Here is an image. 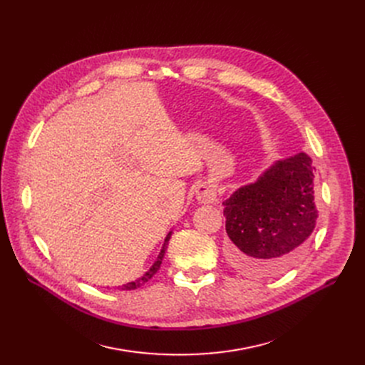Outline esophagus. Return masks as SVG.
I'll list each match as a JSON object with an SVG mask.
<instances>
[{"label":"esophagus","mask_w":365,"mask_h":365,"mask_svg":"<svg viewBox=\"0 0 365 365\" xmlns=\"http://www.w3.org/2000/svg\"><path fill=\"white\" fill-rule=\"evenodd\" d=\"M196 200L200 204H214L217 200V187L212 183H202L196 187Z\"/></svg>","instance_id":"34e87169"}]
</instances>
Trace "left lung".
Masks as SVG:
<instances>
[{
    "instance_id": "8db88e82",
    "label": "left lung",
    "mask_w": 365,
    "mask_h": 365,
    "mask_svg": "<svg viewBox=\"0 0 365 365\" xmlns=\"http://www.w3.org/2000/svg\"><path fill=\"white\" fill-rule=\"evenodd\" d=\"M222 205L230 263L257 278L284 274L307 250L319 215L312 158L300 151L274 161Z\"/></svg>"
}]
</instances>
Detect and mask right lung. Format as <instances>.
I'll list each match as a JSON object with an SVG mask.
<instances>
[{
	"label": "right lung",
	"instance_id": "1",
	"mask_svg": "<svg viewBox=\"0 0 365 365\" xmlns=\"http://www.w3.org/2000/svg\"><path fill=\"white\" fill-rule=\"evenodd\" d=\"M172 233L173 231H169V235L165 236V239H164V243H163V247H161V250H160V253H158V256H157V259H155V262L153 263V267L143 275V277H140L138 279H135V281H132V282H128V284H123L120 288L122 289H128V291H130V289H137V288H140V287H143L144 284H147L155 274H157V271L160 269V264H161V260H163V257H164V253H165V249H168V246H169V240H170V237H172Z\"/></svg>",
	"mask_w": 365,
	"mask_h": 365
}]
</instances>
